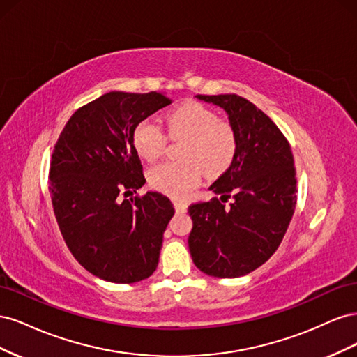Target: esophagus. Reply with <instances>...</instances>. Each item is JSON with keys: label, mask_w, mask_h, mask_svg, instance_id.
<instances>
[{"label": "esophagus", "mask_w": 357, "mask_h": 357, "mask_svg": "<svg viewBox=\"0 0 357 357\" xmlns=\"http://www.w3.org/2000/svg\"><path fill=\"white\" fill-rule=\"evenodd\" d=\"M172 204H174V207L178 213H185L188 210V201H185V199H174L172 201Z\"/></svg>", "instance_id": "34e87169"}]
</instances>
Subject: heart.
I'll return each mask as SVG.
<instances>
[{
	"label": "heart",
	"instance_id": "obj_1",
	"mask_svg": "<svg viewBox=\"0 0 357 357\" xmlns=\"http://www.w3.org/2000/svg\"><path fill=\"white\" fill-rule=\"evenodd\" d=\"M164 131L158 121L147 117L132 132L137 153L147 162H155L165 153L169 135L183 139L178 150L181 160L164 162L149 172L153 189L169 197H186L195 189L202 174L222 176L228 171L238 153V134L219 114L199 102H188L165 116Z\"/></svg>",
	"mask_w": 357,
	"mask_h": 357
}]
</instances>
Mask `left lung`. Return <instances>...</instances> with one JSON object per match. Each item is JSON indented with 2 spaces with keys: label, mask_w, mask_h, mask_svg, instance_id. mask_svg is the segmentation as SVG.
<instances>
[{
  "label": "left lung",
  "mask_w": 357,
  "mask_h": 357,
  "mask_svg": "<svg viewBox=\"0 0 357 357\" xmlns=\"http://www.w3.org/2000/svg\"><path fill=\"white\" fill-rule=\"evenodd\" d=\"M228 113L238 153L210 189L219 197L189 207V250L204 274L235 278L255 271L282 243L296 205V171L287 138L240 95H197ZM231 198L229 206L225 202Z\"/></svg>",
  "instance_id": "obj_1"
}]
</instances>
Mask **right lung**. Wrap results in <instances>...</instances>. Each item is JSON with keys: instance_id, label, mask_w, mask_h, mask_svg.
Wrapping results in <instances>:
<instances>
[{"instance_id": "1", "label": "right lung", "mask_w": 357, "mask_h": 357, "mask_svg": "<svg viewBox=\"0 0 357 357\" xmlns=\"http://www.w3.org/2000/svg\"><path fill=\"white\" fill-rule=\"evenodd\" d=\"M169 104L160 92H109L74 112L53 150L49 190L59 231L75 261L105 282H142L158 266L174 207L158 192L126 195L146 181L134 129Z\"/></svg>"}]
</instances>
